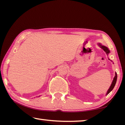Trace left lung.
<instances>
[{
    "mask_svg": "<svg viewBox=\"0 0 125 125\" xmlns=\"http://www.w3.org/2000/svg\"><path fill=\"white\" fill-rule=\"evenodd\" d=\"M99 46H100V48H102V49L104 51L106 52V53L107 54H108L109 53H110V50L108 49V48L105 47V46H103V45H101V44L99 43ZM117 73H115V77L114 78V79L113 80V82H112L111 83V86H110V88L109 89V90H107V93H106V95H107L108 94H109L110 93L111 91H112V90L113 89L114 86H115V84H116V81H117Z\"/></svg>",
    "mask_w": 125,
    "mask_h": 125,
    "instance_id": "left-lung-1",
    "label": "left lung"
}]
</instances>
